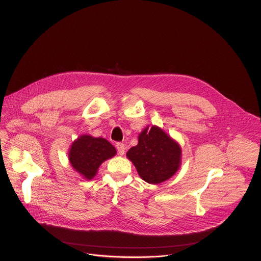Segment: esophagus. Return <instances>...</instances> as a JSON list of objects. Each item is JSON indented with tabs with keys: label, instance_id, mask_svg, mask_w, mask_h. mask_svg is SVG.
I'll list each match as a JSON object with an SVG mask.
<instances>
[{
	"label": "esophagus",
	"instance_id": "1",
	"mask_svg": "<svg viewBox=\"0 0 261 261\" xmlns=\"http://www.w3.org/2000/svg\"><path fill=\"white\" fill-rule=\"evenodd\" d=\"M116 147H117V150H118V153H119V155L123 156V155L125 154V150H126V147H125V144H124V143H122V142H118V143L116 144Z\"/></svg>",
	"mask_w": 261,
	"mask_h": 261
}]
</instances>
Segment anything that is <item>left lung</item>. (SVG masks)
<instances>
[{
    "label": "left lung",
    "instance_id": "8db88e82",
    "mask_svg": "<svg viewBox=\"0 0 261 261\" xmlns=\"http://www.w3.org/2000/svg\"><path fill=\"white\" fill-rule=\"evenodd\" d=\"M139 176L148 184H160L175 174L181 164V148L160 127H145L138 135V143L126 154Z\"/></svg>",
    "mask_w": 261,
    "mask_h": 261
}]
</instances>
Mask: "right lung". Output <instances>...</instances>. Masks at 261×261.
Segmentation results:
<instances>
[{"label": "right lung", "mask_w": 261, "mask_h": 261, "mask_svg": "<svg viewBox=\"0 0 261 261\" xmlns=\"http://www.w3.org/2000/svg\"><path fill=\"white\" fill-rule=\"evenodd\" d=\"M116 154V147L105 138L84 134L72 142L68 158L75 171L90 180L95 177L100 165Z\"/></svg>", "instance_id": "add662e5"}]
</instances>
